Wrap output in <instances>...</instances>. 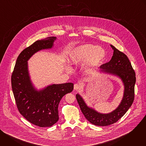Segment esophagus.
<instances>
[{
	"instance_id": "34e87169",
	"label": "esophagus",
	"mask_w": 146,
	"mask_h": 146,
	"mask_svg": "<svg viewBox=\"0 0 146 146\" xmlns=\"http://www.w3.org/2000/svg\"><path fill=\"white\" fill-rule=\"evenodd\" d=\"M81 86L79 84H75L74 85V90H76V91H78L79 90H80L81 88Z\"/></svg>"
}]
</instances>
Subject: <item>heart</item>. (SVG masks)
<instances>
[{
  "instance_id": "1",
  "label": "heart",
  "mask_w": 146,
  "mask_h": 146,
  "mask_svg": "<svg viewBox=\"0 0 146 146\" xmlns=\"http://www.w3.org/2000/svg\"><path fill=\"white\" fill-rule=\"evenodd\" d=\"M107 56L106 50L101 46L84 44L74 48L69 54L68 61L71 65L78 66L84 62L82 70L88 72L100 67ZM70 72L69 67L66 69Z\"/></svg>"
}]
</instances>
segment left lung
<instances>
[{"label": "left lung", "mask_w": 146, "mask_h": 146, "mask_svg": "<svg viewBox=\"0 0 146 146\" xmlns=\"http://www.w3.org/2000/svg\"><path fill=\"white\" fill-rule=\"evenodd\" d=\"M113 50L111 60L100 66L99 72L112 75L119 78L123 86V94L118 107L109 113H101L88 106L84 99L78 94L76 95L81 110L86 118L97 126H108L119 119L132 106L135 96L136 75L127 56L110 44Z\"/></svg>", "instance_id": "left-lung-1"}]
</instances>
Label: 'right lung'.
Segmentation results:
<instances>
[{"label": "right lung", "mask_w": 146, "mask_h": 146, "mask_svg": "<svg viewBox=\"0 0 146 146\" xmlns=\"http://www.w3.org/2000/svg\"><path fill=\"white\" fill-rule=\"evenodd\" d=\"M56 37L37 40L20 53L11 76V86L18 109L25 118L40 127H49L59 119L58 105L73 90L72 82L53 84L37 90L31 79L28 61L37 52L54 47Z\"/></svg>", "instance_id": "obj_1"}]
</instances>
